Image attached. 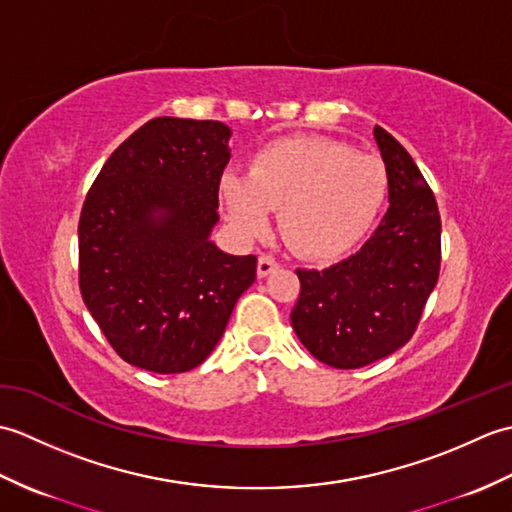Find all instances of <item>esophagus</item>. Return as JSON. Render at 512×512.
Here are the masks:
<instances>
[{"instance_id":"esophagus-1","label":"esophagus","mask_w":512,"mask_h":512,"mask_svg":"<svg viewBox=\"0 0 512 512\" xmlns=\"http://www.w3.org/2000/svg\"><path fill=\"white\" fill-rule=\"evenodd\" d=\"M277 266H279V264L275 262L273 257H270V255H262V257H259V262H257V275H259V277H266V275L273 273V270H275Z\"/></svg>"}]
</instances>
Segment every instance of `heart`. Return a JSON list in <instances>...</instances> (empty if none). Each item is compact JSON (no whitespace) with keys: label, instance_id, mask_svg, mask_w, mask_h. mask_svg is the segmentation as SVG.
<instances>
[{"label":"heart","instance_id":"1","mask_svg":"<svg viewBox=\"0 0 512 512\" xmlns=\"http://www.w3.org/2000/svg\"><path fill=\"white\" fill-rule=\"evenodd\" d=\"M385 162L319 136H290L259 149L248 173L228 171L222 200L246 237L262 235L270 209L292 250L310 259L347 253L374 224L387 198Z\"/></svg>","mask_w":512,"mask_h":512}]
</instances>
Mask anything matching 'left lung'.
Returning a JSON list of instances; mask_svg holds the SVG:
<instances>
[{"label": "left lung", "instance_id": "left-lung-1", "mask_svg": "<svg viewBox=\"0 0 512 512\" xmlns=\"http://www.w3.org/2000/svg\"><path fill=\"white\" fill-rule=\"evenodd\" d=\"M374 138L389 176L383 222L352 257L297 270L292 328L314 358L336 369L365 367L405 345L440 275L436 195L394 136L376 125Z\"/></svg>", "mask_w": 512, "mask_h": 512}]
</instances>
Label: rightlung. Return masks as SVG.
<instances>
[{
  "label": "right lung",
  "mask_w": 512,
  "mask_h": 512,
  "mask_svg": "<svg viewBox=\"0 0 512 512\" xmlns=\"http://www.w3.org/2000/svg\"><path fill=\"white\" fill-rule=\"evenodd\" d=\"M228 136L220 121L154 118L85 195L81 297L114 352L147 372L198 367L257 277L255 255H226L209 239Z\"/></svg>",
  "instance_id": "right-lung-1"
}]
</instances>
